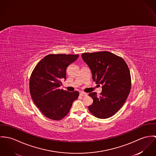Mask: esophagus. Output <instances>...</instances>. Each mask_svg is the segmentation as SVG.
<instances>
[{
	"label": "esophagus",
	"mask_w": 156,
	"mask_h": 156,
	"mask_svg": "<svg viewBox=\"0 0 156 156\" xmlns=\"http://www.w3.org/2000/svg\"><path fill=\"white\" fill-rule=\"evenodd\" d=\"M80 95L81 96H87L86 93H83V92H81L80 93Z\"/></svg>",
	"instance_id": "obj_1"
}]
</instances>
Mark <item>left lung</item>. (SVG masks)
Instances as JSON below:
<instances>
[{
    "instance_id": "obj_1",
    "label": "left lung",
    "mask_w": 156,
    "mask_h": 156,
    "mask_svg": "<svg viewBox=\"0 0 156 156\" xmlns=\"http://www.w3.org/2000/svg\"><path fill=\"white\" fill-rule=\"evenodd\" d=\"M81 57L91 70L93 80L102 86L99 96L95 92L89 93L93 102L88 109L99 119L111 117L122 106L130 93L129 68L121 57L108 51L83 53Z\"/></svg>"
}]
</instances>
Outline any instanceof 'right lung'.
<instances>
[{
	"instance_id": "add662e5",
	"label": "right lung",
	"mask_w": 156,
	"mask_h": 156,
	"mask_svg": "<svg viewBox=\"0 0 156 156\" xmlns=\"http://www.w3.org/2000/svg\"><path fill=\"white\" fill-rule=\"evenodd\" d=\"M79 57L78 54H50L36 66L30 79V93L32 100L47 118L60 120L69 112L79 92L60 89L66 80V69Z\"/></svg>"
}]
</instances>
